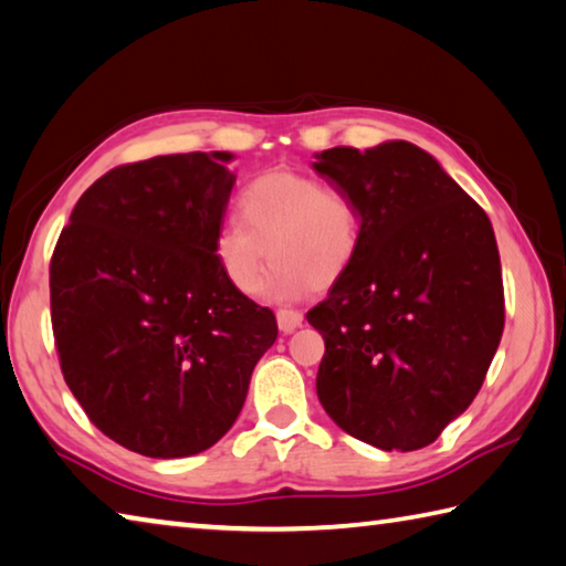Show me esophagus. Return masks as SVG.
Masks as SVG:
<instances>
[{
    "label": "esophagus",
    "mask_w": 566,
    "mask_h": 566,
    "mask_svg": "<svg viewBox=\"0 0 566 566\" xmlns=\"http://www.w3.org/2000/svg\"><path fill=\"white\" fill-rule=\"evenodd\" d=\"M302 322H304V316H302V312H296V310H280V312H276V324H280V332H284V334H292L294 328L302 326Z\"/></svg>",
    "instance_id": "1"
}]
</instances>
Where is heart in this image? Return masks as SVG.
I'll use <instances>...</instances> for the list:
<instances>
[{
	"instance_id": "obj_1",
	"label": "heart",
	"mask_w": 566,
	"mask_h": 566,
	"mask_svg": "<svg viewBox=\"0 0 566 566\" xmlns=\"http://www.w3.org/2000/svg\"><path fill=\"white\" fill-rule=\"evenodd\" d=\"M238 218L214 234V256L242 294L260 290L270 260L276 264L264 292L274 300L326 292L352 272L361 250L356 202L304 172L272 170L250 180L238 195Z\"/></svg>"
}]
</instances>
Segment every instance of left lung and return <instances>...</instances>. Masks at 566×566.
<instances>
[{
	"label": "left lung",
	"mask_w": 566,
	"mask_h": 566,
	"mask_svg": "<svg viewBox=\"0 0 566 566\" xmlns=\"http://www.w3.org/2000/svg\"><path fill=\"white\" fill-rule=\"evenodd\" d=\"M314 170L361 214V250L306 312L324 336L316 394L334 423L381 450L433 443L465 410L505 328L485 210L413 143L328 148Z\"/></svg>",
	"instance_id": "1"
}]
</instances>
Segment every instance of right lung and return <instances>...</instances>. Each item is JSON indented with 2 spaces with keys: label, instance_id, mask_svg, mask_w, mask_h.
<instances>
[{
  "label": "right lung",
  "instance_id": "obj_1",
  "mask_svg": "<svg viewBox=\"0 0 566 566\" xmlns=\"http://www.w3.org/2000/svg\"><path fill=\"white\" fill-rule=\"evenodd\" d=\"M230 153L118 166L81 195L51 254L54 344L91 423L148 458L228 433L276 318L214 256L234 185Z\"/></svg>",
  "mask_w": 566,
  "mask_h": 566
}]
</instances>
